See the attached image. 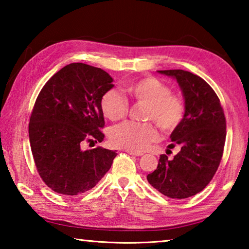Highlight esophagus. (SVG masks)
I'll return each instance as SVG.
<instances>
[{"mask_svg": "<svg viewBox=\"0 0 249 249\" xmlns=\"http://www.w3.org/2000/svg\"><path fill=\"white\" fill-rule=\"evenodd\" d=\"M126 153H128L129 155H133V156H142V151H135V150H130V149H126Z\"/></svg>", "mask_w": 249, "mask_h": 249, "instance_id": "1", "label": "esophagus"}]
</instances>
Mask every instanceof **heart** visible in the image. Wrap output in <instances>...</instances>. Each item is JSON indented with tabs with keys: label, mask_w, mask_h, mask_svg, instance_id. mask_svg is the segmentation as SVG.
Here are the masks:
<instances>
[{
	"label": "heart",
	"mask_w": 249,
	"mask_h": 249,
	"mask_svg": "<svg viewBox=\"0 0 249 249\" xmlns=\"http://www.w3.org/2000/svg\"><path fill=\"white\" fill-rule=\"evenodd\" d=\"M125 91L138 103L146 104L144 119L151 120L165 132L178 127L184 114V105L179 98L171 94L165 83L148 77L127 83ZM100 107L103 115L112 122L124 119L128 103L119 92L108 90L101 96ZM158 134L151 123H125L116 126L111 132L113 144L130 150H142L157 138Z\"/></svg>",
	"instance_id": "obj_1"
}]
</instances>
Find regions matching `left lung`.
<instances>
[{"instance_id": "obj_1", "label": "left lung", "mask_w": 249, "mask_h": 249, "mask_svg": "<svg viewBox=\"0 0 249 249\" xmlns=\"http://www.w3.org/2000/svg\"><path fill=\"white\" fill-rule=\"evenodd\" d=\"M158 72L177 80L184 100V115L168 146H179L180 151L171 160L160 156L147 180L163 196L185 199L203 190L220 166L226 138L224 111L215 92L199 75L180 69Z\"/></svg>"}]
</instances>
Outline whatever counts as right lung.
Returning <instances> with one entry per match:
<instances>
[{
    "label": "right lung",
    "mask_w": 249,
    "mask_h": 249,
    "mask_svg": "<svg viewBox=\"0 0 249 249\" xmlns=\"http://www.w3.org/2000/svg\"><path fill=\"white\" fill-rule=\"evenodd\" d=\"M112 82L101 68L74 62L54 73L41 89L29 120V142L39 176L54 192L81 195L111 168L116 150H83L81 146L103 141L100 100L114 87Z\"/></svg>",
    "instance_id": "1"
}]
</instances>
